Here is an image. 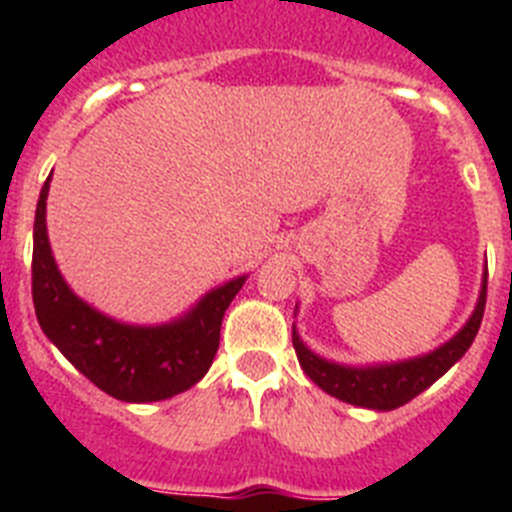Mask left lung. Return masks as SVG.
<instances>
[{
  "mask_svg": "<svg viewBox=\"0 0 512 512\" xmlns=\"http://www.w3.org/2000/svg\"><path fill=\"white\" fill-rule=\"evenodd\" d=\"M485 302L487 274L485 282H482V295H479V302L467 325L449 343H443L441 348L431 351L428 356L400 361V364L369 366V369L330 364V361L307 351L295 330H292V346H295L297 361H300L307 377L318 384L323 392L343 402H351V405H361V408L395 410L413 400V397H418L423 390H428L438 377H443L461 356L467 354V348L472 346L479 325H482Z\"/></svg>",
  "mask_w": 512,
  "mask_h": 512,
  "instance_id": "8db88e82",
  "label": "left lung"
}]
</instances>
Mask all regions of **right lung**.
Returning <instances> with one entry per match:
<instances>
[{
    "mask_svg": "<svg viewBox=\"0 0 512 512\" xmlns=\"http://www.w3.org/2000/svg\"><path fill=\"white\" fill-rule=\"evenodd\" d=\"M51 176L40 189L33 228V302L43 333L99 390L122 402H156L200 382L220 346L223 315L246 277L210 295L187 318L158 328H133L104 318L66 287L45 233V200Z\"/></svg>",
    "mask_w": 512,
    "mask_h": 512,
    "instance_id": "obj_1",
    "label": "right lung"
}]
</instances>
